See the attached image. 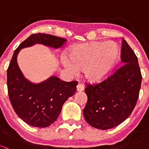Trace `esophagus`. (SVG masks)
<instances>
[{
    "label": "esophagus",
    "mask_w": 149,
    "mask_h": 149,
    "mask_svg": "<svg viewBox=\"0 0 149 149\" xmlns=\"http://www.w3.org/2000/svg\"><path fill=\"white\" fill-rule=\"evenodd\" d=\"M76 88H77V91H84V84H79L77 85V86H76Z\"/></svg>",
    "instance_id": "obj_1"
}]
</instances>
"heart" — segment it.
I'll return each instance as SVG.
<instances>
[{"label":"heart","instance_id":"obj_1","mask_svg":"<svg viewBox=\"0 0 149 149\" xmlns=\"http://www.w3.org/2000/svg\"><path fill=\"white\" fill-rule=\"evenodd\" d=\"M119 55V47L112 42L80 43L70 48L69 60L64 57L62 63L72 73L84 70L88 81L100 82L110 75L118 63Z\"/></svg>","mask_w":149,"mask_h":149}]
</instances>
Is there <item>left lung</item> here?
<instances>
[{
    "instance_id": "left-lung-1",
    "label": "left lung",
    "mask_w": 149,
    "mask_h": 149,
    "mask_svg": "<svg viewBox=\"0 0 149 149\" xmlns=\"http://www.w3.org/2000/svg\"><path fill=\"white\" fill-rule=\"evenodd\" d=\"M123 65L100 84H87V103L83 112L86 121L100 130L116 127L133 112L139 99L141 76L138 58L123 40Z\"/></svg>"
}]
</instances>
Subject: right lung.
<instances>
[{
    "label": "right lung",
    "instance_id": "add662e5",
    "mask_svg": "<svg viewBox=\"0 0 149 149\" xmlns=\"http://www.w3.org/2000/svg\"><path fill=\"white\" fill-rule=\"evenodd\" d=\"M66 40L50 34H33L14 51L7 70V86L12 107L18 116L33 127H46L57 120L63 104L76 91L78 82H65L55 76L34 84L24 77L17 63L23 48L42 44L58 49Z\"/></svg>",
    "mask_w": 149,
    "mask_h": 149
}]
</instances>
